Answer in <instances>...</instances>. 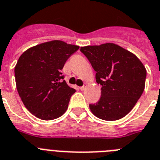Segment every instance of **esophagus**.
<instances>
[{"label": "esophagus", "instance_id": "34e87169", "mask_svg": "<svg viewBox=\"0 0 160 160\" xmlns=\"http://www.w3.org/2000/svg\"><path fill=\"white\" fill-rule=\"evenodd\" d=\"M86 87H87V84H84L83 86H81V87H80V89L81 90V91H83V90H84L86 88Z\"/></svg>", "mask_w": 160, "mask_h": 160}]
</instances>
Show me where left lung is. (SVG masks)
I'll use <instances>...</instances> for the list:
<instances>
[{"label": "left lung", "instance_id": "obj_1", "mask_svg": "<svg viewBox=\"0 0 160 160\" xmlns=\"http://www.w3.org/2000/svg\"><path fill=\"white\" fill-rule=\"evenodd\" d=\"M97 72L96 81L101 85V98L90 104L98 118L115 121L130 112L145 88L147 70L138 57L114 43L80 47Z\"/></svg>", "mask_w": 160, "mask_h": 160}]
</instances>
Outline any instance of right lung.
Returning a JSON list of instances; mask_svg holds the SVG:
<instances>
[{
  "label": "right lung",
  "instance_id": "obj_1",
  "mask_svg": "<svg viewBox=\"0 0 160 160\" xmlns=\"http://www.w3.org/2000/svg\"><path fill=\"white\" fill-rule=\"evenodd\" d=\"M80 47L53 40L26 50L14 68L17 89L26 108L42 120L58 118L66 112L76 90L63 80L66 61Z\"/></svg>",
  "mask_w": 160,
  "mask_h": 160
}]
</instances>
